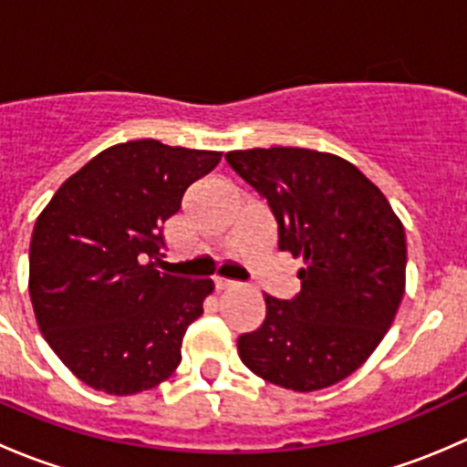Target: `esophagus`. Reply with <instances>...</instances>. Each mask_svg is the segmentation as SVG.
Returning <instances> with one entry per match:
<instances>
[{
  "mask_svg": "<svg viewBox=\"0 0 467 467\" xmlns=\"http://www.w3.org/2000/svg\"><path fill=\"white\" fill-rule=\"evenodd\" d=\"M214 285H216V289L223 291V289H230V286H237V282L225 280V277H214Z\"/></svg>",
  "mask_w": 467,
  "mask_h": 467,
  "instance_id": "1",
  "label": "esophagus"
}]
</instances>
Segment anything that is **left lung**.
<instances>
[{
  "instance_id": "left-lung-1",
  "label": "left lung",
  "mask_w": 467,
  "mask_h": 467,
  "mask_svg": "<svg viewBox=\"0 0 467 467\" xmlns=\"http://www.w3.org/2000/svg\"><path fill=\"white\" fill-rule=\"evenodd\" d=\"M225 160L266 199L280 251L305 264L294 300L264 296L266 321L239 337V357L282 389H327L355 373L393 325L407 285L402 221L341 155L271 146Z\"/></svg>"
}]
</instances>
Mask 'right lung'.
<instances>
[{"label":"right lung","instance_id":"1","mask_svg":"<svg viewBox=\"0 0 467 467\" xmlns=\"http://www.w3.org/2000/svg\"><path fill=\"white\" fill-rule=\"evenodd\" d=\"M221 150L130 140L94 155L37 214L29 296L42 337L83 384L135 395L171 378L212 280L155 271L164 221Z\"/></svg>","mask_w":467,"mask_h":467}]
</instances>
